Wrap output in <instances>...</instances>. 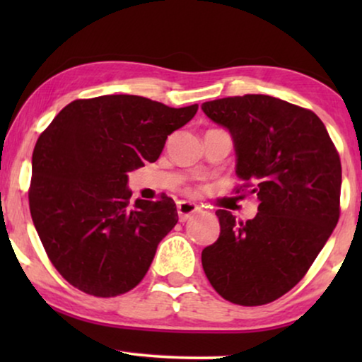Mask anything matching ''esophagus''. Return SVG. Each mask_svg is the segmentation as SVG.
<instances>
[{
    "instance_id": "obj_1",
    "label": "esophagus",
    "mask_w": 362,
    "mask_h": 362,
    "mask_svg": "<svg viewBox=\"0 0 362 362\" xmlns=\"http://www.w3.org/2000/svg\"><path fill=\"white\" fill-rule=\"evenodd\" d=\"M201 211V207L191 201H180L177 202V214H180L181 221H187L192 214Z\"/></svg>"
}]
</instances>
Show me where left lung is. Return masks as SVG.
Masks as SVG:
<instances>
[{
  "label": "left lung",
  "instance_id": "obj_1",
  "mask_svg": "<svg viewBox=\"0 0 362 362\" xmlns=\"http://www.w3.org/2000/svg\"><path fill=\"white\" fill-rule=\"evenodd\" d=\"M201 108L229 130L235 175L259 199L245 222L216 211L221 234L202 250V269L222 298L270 303L303 279L338 224L339 155L313 112L280 98L249 93Z\"/></svg>",
  "mask_w": 362,
  "mask_h": 362
}]
</instances>
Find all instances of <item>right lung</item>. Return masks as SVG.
Instances as JSON below:
<instances>
[{"mask_svg": "<svg viewBox=\"0 0 362 362\" xmlns=\"http://www.w3.org/2000/svg\"><path fill=\"white\" fill-rule=\"evenodd\" d=\"M197 103L173 108L138 95L74 100L33 151L29 209L49 260L76 288L110 298L140 284L176 226L171 197L130 204L128 173L156 161Z\"/></svg>", "mask_w": 362, "mask_h": 362, "instance_id": "obj_1", "label": "right lung"}]
</instances>
